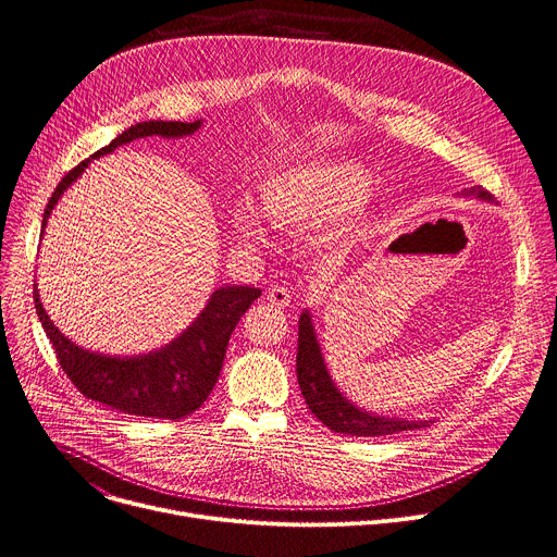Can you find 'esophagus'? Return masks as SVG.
Wrapping results in <instances>:
<instances>
[{
    "instance_id": "obj_1",
    "label": "esophagus",
    "mask_w": 557,
    "mask_h": 557,
    "mask_svg": "<svg viewBox=\"0 0 557 557\" xmlns=\"http://www.w3.org/2000/svg\"><path fill=\"white\" fill-rule=\"evenodd\" d=\"M267 299L271 301V305H273L275 309H286V307L290 305L293 293H290V288H288V286H273V288L269 290Z\"/></svg>"
}]
</instances>
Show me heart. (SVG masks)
Segmentation results:
<instances>
[{
    "label": "heart",
    "instance_id": "b5f03b06",
    "mask_svg": "<svg viewBox=\"0 0 557 557\" xmlns=\"http://www.w3.org/2000/svg\"><path fill=\"white\" fill-rule=\"evenodd\" d=\"M364 186V173L356 164H313L271 175L260 186L258 209L275 226L309 228L326 224L344 213ZM239 226L258 237V226L242 215Z\"/></svg>",
    "mask_w": 557,
    "mask_h": 557
}]
</instances>
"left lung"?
<instances>
[{
    "label": "left lung",
    "mask_w": 557,
    "mask_h": 557,
    "mask_svg": "<svg viewBox=\"0 0 557 557\" xmlns=\"http://www.w3.org/2000/svg\"><path fill=\"white\" fill-rule=\"evenodd\" d=\"M467 193L478 195L482 199H493V195L482 186H471L467 188ZM297 382L311 413L335 433L356 435V437H380V435H393L399 431L422 429L429 424V422L375 418V416H369L367 411H360L358 407H352L346 397H342V393L335 388L324 367L320 344L315 339L309 313H301L299 318Z\"/></svg>",
    "instance_id": "left-lung-1"
}]
</instances>
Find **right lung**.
I'll return each instance as SVG.
<instances>
[{
    "label": "right lung",
    "instance_id": "add662e5",
    "mask_svg": "<svg viewBox=\"0 0 557 557\" xmlns=\"http://www.w3.org/2000/svg\"><path fill=\"white\" fill-rule=\"evenodd\" d=\"M197 128L199 120L190 124L141 122L126 128L109 146L99 148L92 158L111 153L117 146L139 137H182L195 133ZM86 166L88 160L79 162L62 177L46 205L41 222L44 226L60 195L82 175ZM260 295L262 290L252 286H224L213 293L207 309L201 311L193 326H188L175 342L156 352H148V356L124 360L88 352L75 346L69 337H64L46 315L37 295V286L33 290V301L46 337L55 348L60 367L84 397L128 416L180 420L199 409L209 399L222 371L231 333L237 326L239 318Z\"/></svg>",
    "mask_w": 557,
    "mask_h": 557
}]
</instances>
